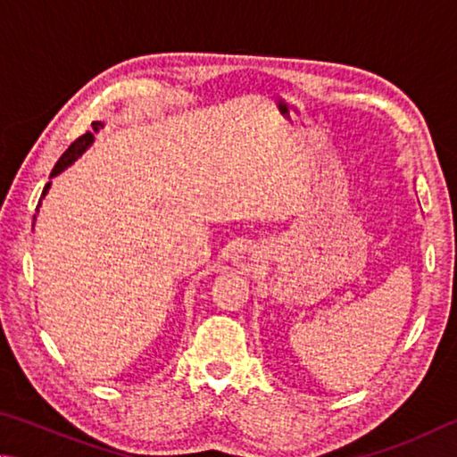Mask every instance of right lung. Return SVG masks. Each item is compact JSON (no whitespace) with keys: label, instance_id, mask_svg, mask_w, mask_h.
I'll use <instances>...</instances> for the list:
<instances>
[{"label":"right lung","instance_id":"obj_1","mask_svg":"<svg viewBox=\"0 0 457 457\" xmlns=\"http://www.w3.org/2000/svg\"><path fill=\"white\" fill-rule=\"evenodd\" d=\"M100 128H104V122H92V130H94V132H86L84 136H79V138H78L76 142L70 144V148H68L66 152H63L58 162H55L54 170H52V174H50V179H54V176H58L60 172L66 170L68 166L74 164L76 160H78L79 156H82L87 148L92 146V144H94V134L98 132ZM50 187H52V182H47L44 192H42V198H39V204H37V208H36V212L39 211V206H42V200H44V196L47 195V190H50ZM34 220H36V216H34Z\"/></svg>","mask_w":457,"mask_h":457}]
</instances>
